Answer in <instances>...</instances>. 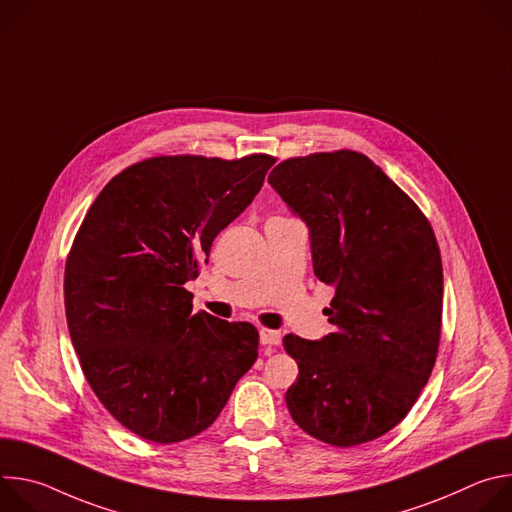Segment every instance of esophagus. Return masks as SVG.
I'll list each match as a JSON object with an SVG mask.
<instances>
[{"mask_svg": "<svg viewBox=\"0 0 512 512\" xmlns=\"http://www.w3.org/2000/svg\"><path fill=\"white\" fill-rule=\"evenodd\" d=\"M259 340L263 346H277L281 342V334L277 330H269V328H261L259 330Z\"/></svg>", "mask_w": 512, "mask_h": 512, "instance_id": "obj_1", "label": "esophagus"}]
</instances>
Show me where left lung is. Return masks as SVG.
<instances>
[{"instance_id":"1","label":"left lung","mask_w":512,"mask_h":512,"mask_svg":"<svg viewBox=\"0 0 512 512\" xmlns=\"http://www.w3.org/2000/svg\"><path fill=\"white\" fill-rule=\"evenodd\" d=\"M269 184L306 221L314 273L336 289L326 310L334 332L283 338L300 369L287 409L330 446L373 442L411 411L435 364L444 269L433 229L379 166L352 150L289 158Z\"/></svg>"}]
</instances>
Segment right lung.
<instances>
[{
    "mask_svg": "<svg viewBox=\"0 0 512 512\" xmlns=\"http://www.w3.org/2000/svg\"><path fill=\"white\" fill-rule=\"evenodd\" d=\"M273 164L265 154L137 162L101 190L72 243V346L105 409L143 440L176 444L204 431L257 360V328L194 314L184 285Z\"/></svg>",
    "mask_w": 512,
    "mask_h": 512,
    "instance_id": "1",
    "label": "right lung"
}]
</instances>
